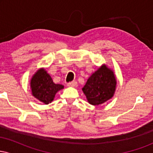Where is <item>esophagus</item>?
Instances as JSON below:
<instances>
[{
	"label": "esophagus",
	"instance_id": "obj_1",
	"mask_svg": "<svg viewBox=\"0 0 153 153\" xmlns=\"http://www.w3.org/2000/svg\"><path fill=\"white\" fill-rule=\"evenodd\" d=\"M67 85H68V86H70V87H75L77 85V82L75 81V80H73V81L68 82Z\"/></svg>",
	"mask_w": 153,
	"mask_h": 153
}]
</instances>
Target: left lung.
<instances>
[{"mask_svg": "<svg viewBox=\"0 0 153 153\" xmlns=\"http://www.w3.org/2000/svg\"><path fill=\"white\" fill-rule=\"evenodd\" d=\"M116 85L117 80L113 71L102 65L88 79L82 90L89 103L97 106L112 98Z\"/></svg>", "mask_w": 153, "mask_h": 153, "instance_id": "1", "label": "left lung"}]
</instances>
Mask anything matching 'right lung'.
Instances as JSON below:
<instances>
[{"mask_svg":"<svg viewBox=\"0 0 153 153\" xmlns=\"http://www.w3.org/2000/svg\"><path fill=\"white\" fill-rule=\"evenodd\" d=\"M63 88L62 85L54 83L45 69L39 70L31 80L32 95L45 104L52 102L57 91Z\"/></svg>","mask_w":153,"mask_h":153,"instance_id":"add662e5","label":"right lung"}]
</instances>
